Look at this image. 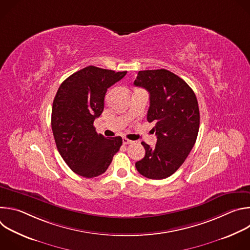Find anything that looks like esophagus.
Wrapping results in <instances>:
<instances>
[{"label":"esophagus","mask_w":250,"mask_h":250,"mask_svg":"<svg viewBox=\"0 0 250 250\" xmlns=\"http://www.w3.org/2000/svg\"><path fill=\"white\" fill-rule=\"evenodd\" d=\"M123 142H124V145H129V144H131V140H129L128 138H125V137H123Z\"/></svg>","instance_id":"esophagus-1"}]
</instances>
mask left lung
Here are the masks:
<instances>
[{
	"mask_svg": "<svg viewBox=\"0 0 250 250\" xmlns=\"http://www.w3.org/2000/svg\"><path fill=\"white\" fill-rule=\"evenodd\" d=\"M134 86L148 91L147 121L154 123L155 147L141 142L146 155L135 163L137 171L154 180L165 179L184 163L192 150L200 126L196 95L179 76L166 69L139 71Z\"/></svg>",
	"mask_w": 250,
	"mask_h": 250,
	"instance_id": "left-lung-1",
	"label": "left lung"
}]
</instances>
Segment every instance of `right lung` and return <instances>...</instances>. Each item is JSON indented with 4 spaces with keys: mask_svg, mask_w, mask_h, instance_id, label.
Here are the masks:
<instances>
[{
    "mask_svg": "<svg viewBox=\"0 0 250 250\" xmlns=\"http://www.w3.org/2000/svg\"><path fill=\"white\" fill-rule=\"evenodd\" d=\"M125 74L88 66L64 80L55 95L51 113L55 144L70 169L82 177L104 173L123 145L121 136L106 138L93 125L104 111L106 90Z\"/></svg>",
    "mask_w": 250,
    "mask_h": 250,
    "instance_id": "obj_1",
    "label": "right lung"
}]
</instances>
